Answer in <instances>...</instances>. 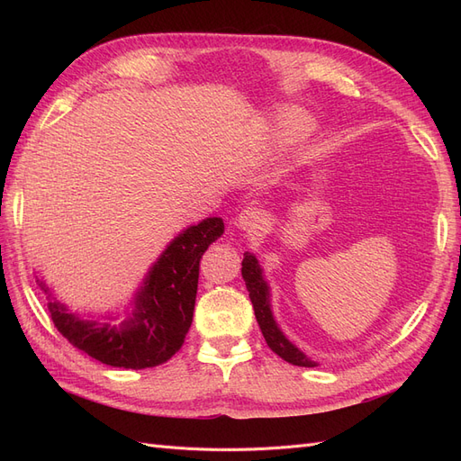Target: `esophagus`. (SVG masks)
Masks as SVG:
<instances>
[{
	"mask_svg": "<svg viewBox=\"0 0 461 461\" xmlns=\"http://www.w3.org/2000/svg\"><path fill=\"white\" fill-rule=\"evenodd\" d=\"M263 212H259L258 207H246L244 212L239 215V229L246 232H256L263 225Z\"/></svg>",
	"mask_w": 461,
	"mask_h": 461,
	"instance_id": "obj_1",
	"label": "esophagus"
}]
</instances>
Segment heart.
Here are the masks:
<instances>
[{
    "label": "heart",
    "instance_id": "1",
    "mask_svg": "<svg viewBox=\"0 0 461 461\" xmlns=\"http://www.w3.org/2000/svg\"><path fill=\"white\" fill-rule=\"evenodd\" d=\"M313 129L312 119L302 113L300 109H286L285 113L281 115V121H278V136L281 140L294 144L300 142L302 138L308 136Z\"/></svg>",
    "mask_w": 461,
    "mask_h": 461
}]
</instances>
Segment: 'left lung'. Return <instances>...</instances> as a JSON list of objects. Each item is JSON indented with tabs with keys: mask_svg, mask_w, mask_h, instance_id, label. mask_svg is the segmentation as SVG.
Instances as JSON below:
<instances>
[{
	"mask_svg": "<svg viewBox=\"0 0 461 461\" xmlns=\"http://www.w3.org/2000/svg\"><path fill=\"white\" fill-rule=\"evenodd\" d=\"M242 276H244L246 288L249 292V300H252L256 319H258L259 329L263 332V339H265V342H267L271 350L292 366L315 367V361H312L302 350H298V348L285 337L283 330L278 329L276 321L273 319L271 303H269V286L263 281L261 267H259L256 256L244 254Z\"/></svg>",
	"mask_w": 461,
	"mask_h": 461,
	"instance_id": "left-lung-1",
	"label": "left lung"
}]
</instances>
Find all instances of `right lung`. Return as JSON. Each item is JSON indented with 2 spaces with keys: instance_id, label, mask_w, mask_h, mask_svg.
<instances>
[{
  "instance_id": "add662e5",
  "label": "right lung",
  "mask_w": 461,
  "mask_h": 461,
  "mask_svg": "<svg viewBox=\"0 0 461 461\" xmlns=\"http://www.w3.org/2000/svg\"><path fill=\"white\" fill-rule=\"evenodd\" d=\"M225 232L219 217H207L180 232L153 263L134 298V312L121 327L97 325L68 312L58 298L48 310L53 325L78 350L111 367L146 369L165 364L185 342L196 303L200 259ZM50 294V288L38 281Z\"/></svg>"
}]
</instances>
